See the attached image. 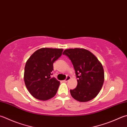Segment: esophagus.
<instances>
[{
    "instance_id": "34e87169",
    "label": "esophagus",
    "mask_w": 127,
    "mask_h": 127,
    "mask_svg": "<svg viewBox=\"0 0 127 127\" xmlns=\"http://www.w3.org/2000/svg\"><path fill=\"white\" fill-rule=\"evenodd\" d=\"M70 78H71V77H70V76H67V77H66V79L64 80V82H67L68 81H69V80H70Z\"/></svg>"
}]
</instances>
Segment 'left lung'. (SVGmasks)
I'll return each mask as SVG.
<instances>
[{"mask_svg": "<svg viewBox=\"0 0 127 127\" xmlns=\"http://www.w3.org/2000/svg\"><path fill=\"white\" fill-rule=\"evenodd\" d=\"M68 57L75 70L77 86L70 93L74 99L81 102L94 98L101 90L104 80V70L94 55L84 49H70L63 53Z\"/></svg>", "mask_w": 127, "mask_h": 127, "instance_id": "8db88e82", "label": "left lung"}]
</instances>
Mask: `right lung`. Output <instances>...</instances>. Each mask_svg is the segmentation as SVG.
Returning <instances> with one entry per match:
<instances>
[{"mask_svg":"<svg viewBox=\"0 0 127 127\" xmlns=\"http://www.w3.org/2000/svg\"><path fill=\"white\" fill-rule=\"evenodd\" d=\"M62 49L41 48L36 51L26 61L24 82L29 92L35 98L46 101L54 97L60 81L51 77L53 64L61 56Z\"/></svg>","mask_w":127,"mask_h":127,"instance_id":"obj_1","label":"right lung"}]
</instances>
